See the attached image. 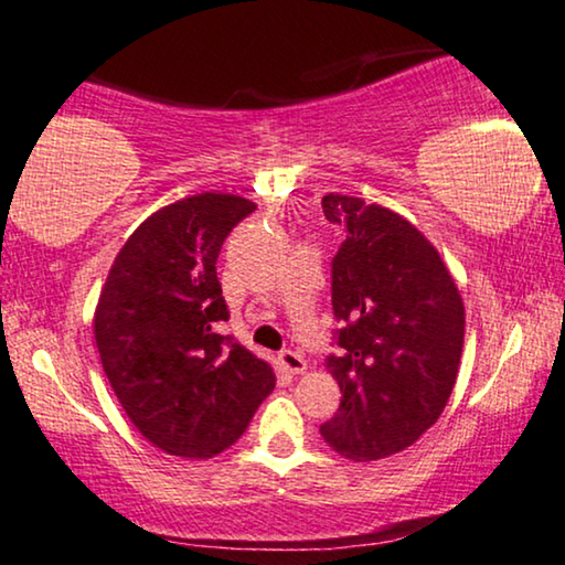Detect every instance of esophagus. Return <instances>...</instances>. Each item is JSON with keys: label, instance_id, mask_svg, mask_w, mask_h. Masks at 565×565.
<instances>
[{"label": "esophagus", "instance_id": "34e87169", "mask_svg": "<svg viewBox=\"0 0 565 565\" xmlns=\"http://www.w3.org/2000/svg\"><path fill=\"white\" fill-rule=\"evenodd\" d=\"M278 364H281L289 374H302L307 370L305 356H302V353H297V351H281V353H278Z\"/></svg>", "mask_w": 565, "mask_h": 565}]
</instances>
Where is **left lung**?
<instances>
[{
  "label": "left lung",
  "mask_w": 565,
  "mask_h": 565,
  "mask_svg": "<svg viewBox=\"0 0 565 565\" xmlns=\"http://www.w3.org/2000/svg\"><path fill=\"white\" fill-rule=\"evenodd\" d=\"M326 220L345 232L330 270L341 387L322 439L349 460L411 447L452 395L465 343V307L436 247L401 214L328 193Z\"/></svg>",
  "instance_id": "1"
}]
</instances>
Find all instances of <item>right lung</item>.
<instances>
[{
    "label": "right lung",
    "instance_id": "obj_1",
    "mask_svg": "<svg viewBox=\"0 0 565 565\" xmlns=\"http://www.w3.org/2000/svg\"><path fill=\"white\" fill-rule=\"evenodd\" d=\"M255 212L232 193H199L141 222L97 299L95 343L126 416L162 452L206 460L235 445L276 374L232 335L216 258Z\"/></svg>",
    "mask_w": 565,
    "mask_h": 565
}]
</instances>
